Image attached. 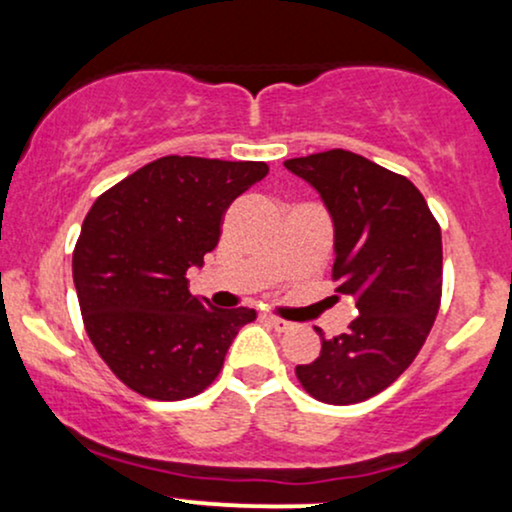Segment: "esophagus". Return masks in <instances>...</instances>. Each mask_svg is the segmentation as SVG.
<instances>
[{"instance_id":"34e87169","label":"esophagus","mask_w":512,"mask_h":512,"mask_svg":"<svg viewBox=\"0 0 512 512\" xmlns=\"http://www.w3.org/2000/svg\"><path fill=\"white\" fill-rule=\"evenodd\" d=\"M264 320H267L269 325H272L274 330H279V332H289V330H293V327H296V322L281 320V317H274V315H264Z\"/></svg>"}]
</instances>
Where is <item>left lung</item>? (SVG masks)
<instances>
[{
	"label": "left lung",
	"mask_w": 512,
	"mask_h": 512,
	"mask_svg": "<svg viewBox=\"0 0 512 512\" xmlns=\"http://www.w3.org/2000/svg\"><path fill=\"white\" fill-rule=\"evenodd\" d=\"M284 166L325 202L334 223L337 291L356 298L349 330L296 366L301 385L327 404H356L390 387L424 346L440 305L443 240L424 195L404 175L344 149Z\"/></svg>",
	"instance_id": "obj_1"
}]
</instances>
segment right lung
Segmentation results:
<instances>
[{
	"mask_svg": "<svg viewBox=\"0 0 512 512\" xmlns=\"http://www.w3.org/2000/svg\"><path fill=\"white\" fill-rule=\"evenodd\" d=\"M269 173L262 161L163 156L93 202L72 272L96 351L129 390L161 402L214 383L250 308H211L187 269L216 248L221 216Z\"/></svg>",
	"mask_w": 512,
	"mask_h": 512,
	"instance_id": "right-lung-1",
	"label": "right lung"
}]
</instances>
